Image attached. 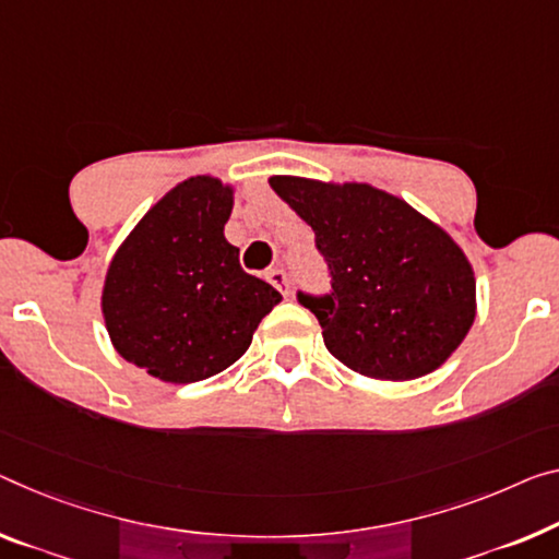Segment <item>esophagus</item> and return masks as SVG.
<instances>
[{
    "mask_svg": "<svg viewBox=\"0 0 559 559\" xmlns=\"http://www.w3.org/2000/svg\"><path fill=\"white\" fill-rule=\"evenodd\" d=\"M264 277H267L270 285L274 289H280L282 295H289V280H287L285 272H282V270H270L267 274H264Z\"/></svg>",
    "mask_w": 559,
    "mask_h": 559,
    "instance_id": "obj_1",
    "label": "esophagus"
}]
</instances>
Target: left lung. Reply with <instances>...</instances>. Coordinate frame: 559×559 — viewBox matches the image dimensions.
Returning <instances> with one entry per match:
<instances>
[{
  "mask_svg": "<svg viewBox=\"0 0 559 559\" xmlns=\"http://www.w3.org/2000/svg\"><path fill=\"white\" fill-rule=\"evenodd\" d=\"M309 227L332 289L297 292L324 347L374 380H415L440 367L475 322V277L448 231L369 185L272 177Z\"/></svg>",
  "mask_w": 559,
  "mask_h": 559,
  "instance_id": "1",
  "label": "left lung"
}]
</instances>
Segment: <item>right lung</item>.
Masks as SVG:
<instances>
[{
    "label": "right lung",
    "instance_id": "1",
    "mask_svg": "<svg viewBox=\"0 0 559 559\" xmlns=\"http://www.w3.org/2000/svg\"><path fill=\"white\" fill-rule=\"evenodd\" d=\"M231 190L192 177L144 214L109 264L102 312L127 362L165 382L235 365L282 295L247 274L225 239Z\"/></svg>",
    "mask_w": 559,
    "mask_h": 559
}]
</instances>
